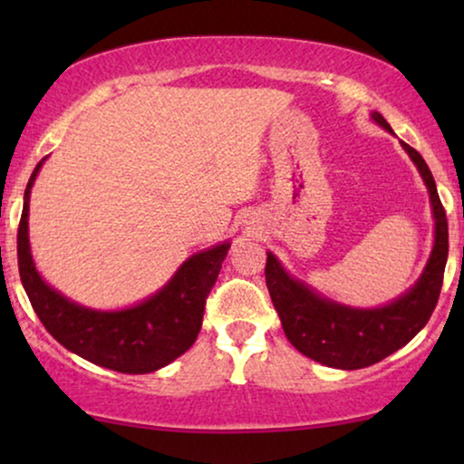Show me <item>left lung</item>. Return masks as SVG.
Segmentation results:
<instances>
[{"label": "left lung", "mask_w": 464, "mask_h": 464, "mask_svg": "<svg viewBox=\"0 0 464 464\" xmlns=\"http://www.w3.org/2000/svg\"><path fill=\"white\" fill-rule=\"evenodd\" d=\"M372 120L392 132L389 122L372 111ZM429 189L435 219V240L422 275L397 300L378 308H354L334 302L297 281L283 268L275 253L266 259V285L281 316L283 332L302 354L335 370L370 367L408 344L427 325L440 300L443 270L448 262V219L433 175L424 158L401 141Z\"/></svg>", "instance_id": "left-lung-1"}]
</instances>
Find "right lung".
Here are the masks:
<instances>
[{
	"mask_svg": "<svg viewBox=\"0 0 464 464\" xmlns=\"http://www.w3.org/2000/svg\"><path fill=\"white\" fill-rule=\"evenodd\" d=\"M42 162L24 189L18 224V272L31 306L56 342L94 365L122 373H150L181 357L198 338L207 295L218 281L230 243L189 256L170 281L148 300L122 310H94L50 287L35 270L29 245L31 188Z\"/></svg>",
	"mask_w": 464,
	"mask_h": 464,
	"instance_id": "obj_1",
	"label": "right lung"
}]
</instances>
